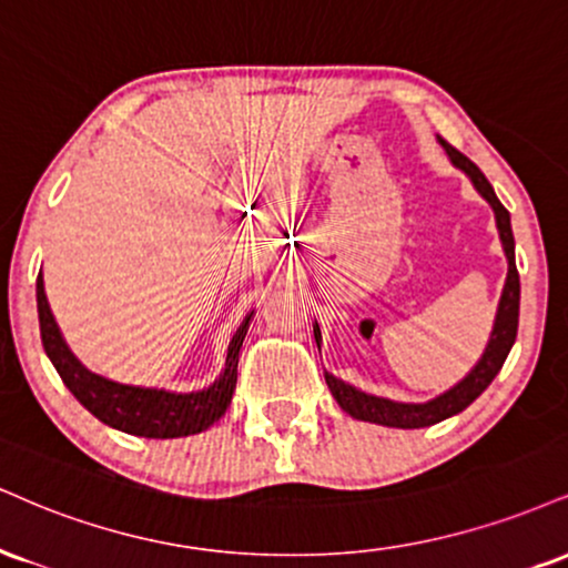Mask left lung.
Listing matches in <instances>:
<instances>
[{"mask_svg": "<svg viewBox=\"0 0 568 568\" xmlns=\"http://www.w3.org/2000/svg\"><path fill=\"white\" fill-rule=\"evenodd\" d=\"M442 142V148L447 150V155L453 159L457 169H463L470 176V182L476 184V190L487 197L489 206L495 209V219H497V230H500V241L505 248V256H508V280H505V288L500 296V310H497V320H495V331H491V338L487 344V352L479 359V365L470 371L466 378L460 381L455 388L444 392L436 399L426 402V405H402V402H392V399H381V396H371L365 392H357V388L346 386L344 381L333 378V375H325V384L331 388V394L336 396V402L341 405L344 413H349L352 418L357 420H371V423H381V426H392V428H423V426H434L449 415L463 413L470 402L479 396L484 388H487L495 375L500 373L505 357H508L510 346H514L516 333H518V298H521V283H518V270H516V254H514V230H510V214L508 209L497 201L495 190L487 176L481 174V169L476 166L474 161L466 159L460 150H455L449 142ZM314 338L320 344V327L314 325Z\"/></svg>", "mask_w": 568, "mask_h": 568, "instance_id": "8db88e82", "label": "left lung"}]
</instances>
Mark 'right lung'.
I'll list each match as a JSON object with an SVG mask.
<instances>
[{
	"label": "right lung",
	"instance_id": "add662e5",
	"mask_svg": "<svg viewBox=\"0 0 568 568\" xmlns=\"http://www.w3.org/2000/svg\"><path fill=\"white\" fill-rule=\"evenodd\" d=\"M37 306L39 331H42L47 357L52 359L54 371L63 378L68 392L77 396L81 405L94 418L105 423V426L119 428V432L132 436H145V439H176V436L206 432L230 407L232 392H235L237 384V357H241L251 314L237 327L235 336H232L227 365H224V373L219 375V381H214V386L193 394H169L159 392V388L115 384V381L89 373L68 349L63 336H60L50 304H47L42 275L37 280Z\"/></svg>",
	"mask_w": 568,
	"mask_h": 568
}]
</instances>
